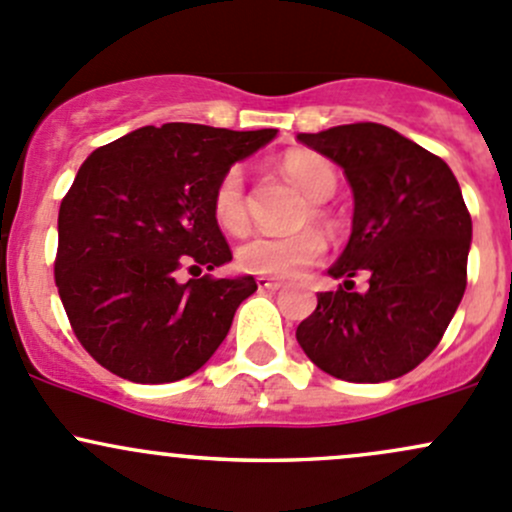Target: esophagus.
<instances>
[{
	"label": "esophagus",
	"mask_w": 512,
	"mask_h": 512,
	"mask_svg": "<svg viewBox=\"0 0 512 512\" xmlns=\"http://www.w3.org/2000/svg\"><path fill=\"white\" fill-rule=\"evenodd\" d=\"M257 287H260V289H267V292H277V289H282L284 284L279 282V279H270V277H257Z\"/></svg>",
	"instance_id": "esophagus-1"
}]
</instances>
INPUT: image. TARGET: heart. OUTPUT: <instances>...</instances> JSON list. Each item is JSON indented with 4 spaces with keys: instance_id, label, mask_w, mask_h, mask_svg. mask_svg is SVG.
I'll return each instance as SVG.
<instances>
[{
    "instance_id": "heart-1",
    "label": "heart",
    "mask_w": 512,
    "mask_h": 512,
    "mask_svg": "<svg viewBox=\"0 0 512 512\" xmlns=\"http://www.w3.org/2000/svg\"><path fill=\"white\" fill-rule=\"evenodd\" d=\"M282 171L297 184L311 201L314 220H326V211L321 201L336 193L338 174L324 157L314 152H292L282 159ZM213 218L225 233L240 235L247 230V201H245V171L240 166H230L220 176L213 191ZM326 240L316 230H301L297 235H255L245 240L235 252L240 270L260 277L289 279L297 277L304 267L316 265L324 257Z\"/></svg>"
}]
</instances>
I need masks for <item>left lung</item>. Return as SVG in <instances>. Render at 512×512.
<instances>
[{
    "label": "left lung",
    "instance_id": "1",
    "mask_svg": "<svg viewBox=\"0 0 512 512\" xmlns=\"http://www.w3.org/2000/svg\"><path fill=\"white\" fill-rule=\"evenodd\" d=\"M299 142L336 161L353 191V230L328 267L343 277L316 294L297 341L314 365L348 383H385L437 348L466 292L471 215L449 166L375 122L338 125ZM368 271V293L350 277Z\"/></svg>",
    "mask_w": 512,
    "mask_h": 512
}]
</instances>
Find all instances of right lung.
<instances>
[{
  "label": "right lung",
  "mask_w": 512,
  "mask_h": 512,
  "mask_svg": "<svg viewBox=\"0 0 512 512\" xmlns=\"http://www.w3.org/2000/svg\"><path fill=\"white\" fill-rule=\"evenodd\" d=\"M274 134L169 122L134 129L83 161L58 211L56 287L102 368L132 383H174L218 351L255 277L181 284L176 272L233 260L213 191Z\"/></svg>",
  "instance_id": "right-lung-1"
}]
</instances>
